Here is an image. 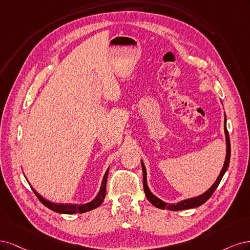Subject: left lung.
I'll return each mask as SVG.
<instances>
[{
  "instance_id": "left-lung-1",
  "label": "left lung",
  "mask_w": 250,
  "mask_h": 250,
  "mask_svg": "<svg viewBox=\"0 0 250 250\" xmlns=\"http://www.w3.org/2000/svg\"><path fill=\"white\" fill-rule=\"evenodd\" d=\"M224 134H225V142H227V156H225L224 160V164L221 169V171L218 175V178L215 181V183L212 185V186L208 188L205 193L200 194L195 197H191L179 201L176 204H167L162 199H160L156 195H154L151 193V191L148 188L147 181H146V166H144L143 161L141 160V166H142V172H143V189L144 193H146V196L148 199L149 203L151 205H154L155 207L162 208V210H170V211H182V210H187V208H196L201 205H204L206 201L212 196L214 191L216 188L218 187L219 183L221 182L224 173L227 172L229 165V160H230V143H229V136L228 133V128H227V116H224Z\"/></svg>"
}]
</instances>
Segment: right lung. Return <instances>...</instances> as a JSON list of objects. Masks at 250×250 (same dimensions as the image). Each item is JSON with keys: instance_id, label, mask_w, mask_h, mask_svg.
<instances>
[{"instance_id": "add662e5", "label": "right lung", "mask_w": 250, "mask_h": 250, "mask_svg": "<svg viewBox=\"0 0 250 250\" xmlns=\"http://www.w3.org/2000/svg\"><path fill=\"white\" fill-rule=\"evenodd\" d=\"M108 172H109V168L107 169L106 173H104V178H103V182L101 185V188L100 191L98 193V195H96L91 201L84 205H74V204H55L52 203V201L45 199L44 197H42V195L39 194V193L32 187V190L35 193V195L38 197V199L42 201V203L46 207L49 208L50 210L54 211V212H57L60 214H82L88 211H91L94 210L98 207H100L104 199V196H106V184H107V178H108ZM31 186V185H30Z\"/></svg>"}]
</instances>
